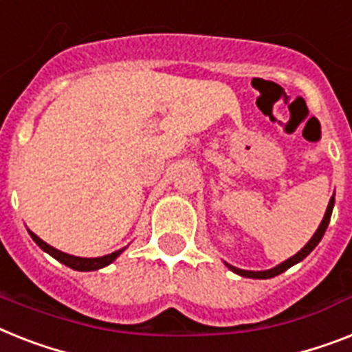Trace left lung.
<instances>
[{"mask_svg": "<svg viewBox=\"0 0 352 352\" xmlns=\"http://www.w3.org/2000/svg\"><path fill=\"white\" fill-rule=\"evenodd\" d=\"M333 206H334V197H331V201H329V206H327V211H325V215H324V221L320 222L318 226V230H316V233L313 235V239H311L307 244L302 248V250L296 253L295 256H291V258H287L285 262H282V264H278L276 267H273V270H267V271H245V270H236V267H233V265L230 264H226L228 267H230L231 271H235L236 275H241V276H248V278H273V276L280 275V273H284L285 270H289L291 265H295L298 264L300 260H304L305 256L309 255L311 251L315 250L316 245H318V242L322 241V236H324L325 230H327V226H329V221H331V213H333Z\"/></svg>", "mask_w": 352, "mask_h": 352, "instance_id": "left-lung-1", "label": "left lung"}]
</instances>
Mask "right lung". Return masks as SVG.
Wrapping results in <instances>:
<instances>
[{"mask_svg": "<svg viewBox=\"0 0 352 352\" xmlns=\"http://www.w3.org/2000/svg\"><path fill=\"white\" fill-rule=\"evenodd\" d=\"M28 233H30V236L34 239V242H36V244L39 245L43 251H47L48 255H52L54 258L59 260L61 264L68 265V267H72V270H76V271L101 270V267H104V265L111 264V262H113V260H116L117 256L122 253V250H119V251H113V253H110V255L97 256V258H82V256H74V255H68V253H63V251L56 250V248H52V245H48L47 242H43L41 239L36 235V233H32V231H28Z\"/></svg>", "mask_w": 352, "mask_h": 352, "instance_id": "obj_1", "label": "right lung"}]
</instances>
